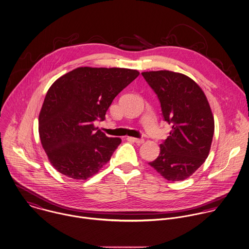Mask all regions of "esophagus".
I'll return each instance as SVG.
<instances>
[{"label":"esophagus","instance_id":"esophagus-1","mask_svg":"<svg viewBox=\"0 0 249 249\" xmlns=\"http://www.w3.org/2000/svg\"><path fill=\"white\" fill-rule=\"evenodd\" d=\"M128 139H130V140H132V141H134V142H136V143H139V144H141V143L144 142V139H143V138H128Z\"/></svg>","mask_w":249,"mask_h":249}]
</instances>
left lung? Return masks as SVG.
<instances>
[{"instance_id": "left-lung-1", "label": "left lung", "mask_w": 249, "mask_h": 249, "mask_svg": "<svg viewBox=\"0 0 249 249\" xmlns=\"http://www.w3.org/2000/svg\"><path fill=\"white\" fill-rule=\"evenodd\" d=\"M141 74L158 95L163 119L172 125L160 156L149 165L169 181L183 180L208 157L215 130L209 103L199 86L184 74L170 71Z\"/></svg>"}]
</instances>
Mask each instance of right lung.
Here are the masks:
<instances>
[{"instance_id": "obj_1", "label": "right lung", "mask_w": 249, "mask_h": 249, "mask_svg": "<svg viewBox=\"0 0 249 249\" xmlns=\"http://www.w3.org/2000/svg\"><path fill=\"white\" fill-rule=\"evenodd\" d=\"M139 75L136 70L77 68L49 89L39 114L42 146L56 170L87 179L105 165L121 143L93 122L103 121L115 96Z\"/></svg>"}]
</instances>
